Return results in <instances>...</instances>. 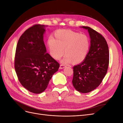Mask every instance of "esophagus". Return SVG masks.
<instances>
[{"instance_id":"1","label":"esophagus","mask_w":123,"mask_h":123,"mask_svg":"<svg viewBox=\"0 0 123 123\" xmlns=\"http://www.w3.org/2000/svg\"><path fill=\"white\" fill-rule=\"evenodd\" d=\"M66 67V66L65 65H63V64H61L60 65V67H59V69H64V68Z\"/></svg>"}]
</instances>
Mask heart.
I'll list each match as a JSON object with an SVG mask.
<instances>
[{"mask_svg":"<svg viewBox=\"0 0 123 123\" xmlns=\"http://www.w3.org/2000/svg\"><path fill=\"white\" fill-rule=\"evenodd\" d=\"M55 38L50 36L47 44L51 55L59 60L65 52L62 62L68 64L73 62L79 64L86 58L90 47L88 36L70 30H58L54 33ZM65 50H64V49Z\"/></svg>","mask_w":123,"mask_h":123,"instance_id":"b5f03b06","label":"heart"}]
</instances>
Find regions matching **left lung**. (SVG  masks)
I'll return each instance as SVG.
<instances>
[{
    "mask_svg": "<svg viewBox=\"0 0 123 123\" xmlns=\"http://www.w3.org/2000/svg\"><path fill=\"white\" fill-rule=\"evenodd\" d=\"M88 30L90 47L85 60L73 67L72 84L77 91L88 93L102 83L108 68L109 52L106 39L99 33L89 27H81Z\"/></svg>",
    "mask_w": 123,
    "mask_h": 123,
    "instance_id": "left-lung-1",
    "label": "left lung"
}]
</instances>
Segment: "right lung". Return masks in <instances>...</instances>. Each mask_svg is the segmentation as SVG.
Instances as JSON below:
<instances>
[{
  "mask_svg": "<svg viewBox=\"0 0 123 123\" xmlns=\"http://www.w3.org/2000/svg\"><path fill=\"white\" fill-rule=\"evenodd\" d=\"M46 25H35L25 30L18 40L15 69L20 84L30 92L38 94L47 88L59 63L47 53L43 42Z\"/></svg>",
  "mask_w": 123,
  "mask_h": 123,
  "instance_id": "add662e5",
  "label": "right lung"
}]
</instances>
